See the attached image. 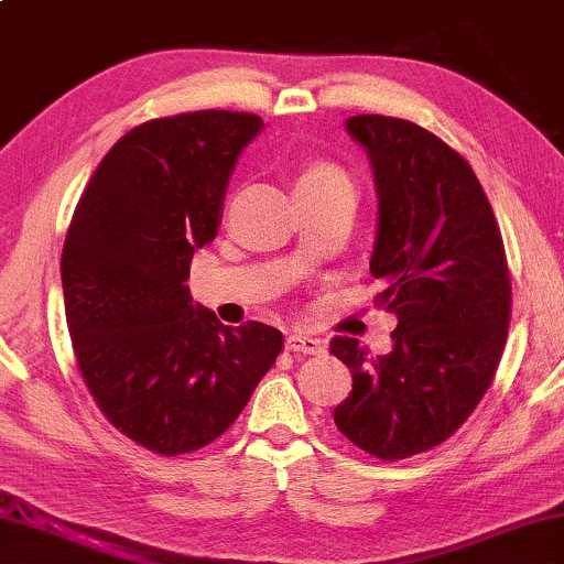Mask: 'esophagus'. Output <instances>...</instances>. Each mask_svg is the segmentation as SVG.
<instances>
[{"mask_svg": "<svg viewBox=\"0 0 564 564\" xmlns=\"http://www.w3.org/2000/svg\"><path fill=\"white\" fill-rule=\"evenodd\" d=\"M285 349L293 351V355H322L324 341L308 334H291L285 339Z\"/></svg>", "mask_w": 564, "mask_h": 564, "instance_id": "34e87169", "label": "esophagus"}]
</instances>
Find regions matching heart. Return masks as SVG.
Instances as JSON below:
<instances>
[{
  "instance_id": "obj_1",
  "label": "heart",
  "mask_w": 564,
  "mask_h": 564,
  "mask_svg": "<svg viewBox=\"0 0 564 564\" xmlns=\"http://www.w3.org/2000/svg\"><path fill=\"white\" fill-rule=\"evenodd\" d=\"M322 176H344L339 170H336L334 164H326V162H314L308 164L304 172H301L299 180H322Z\"/></svg>"
}]
</instances>
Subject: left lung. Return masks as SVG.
<instances>
[{
  "label": "left lung",
  "instance_id": "left-lung-1",
  "mask_svg": "<svg viewBox=\"0 0 564 564\" xmlns=\"http://www.w3.org/2000/svg\"><path fill=\"white\" fill-rule=\"evenodd\" d=\"M367 149L380 217L369 271L384 289L375 304L398 316L392 351L372 357L351 336L332 355L351 372L334 423L382 460L448 441L491 388L511 316L501 232L474 170L423 126L351 116Z\"/></svg>",
  "mask_w": 564,
  "mask_h": 564
}]
</instances>
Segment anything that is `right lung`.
I'll use <instances>...</instances> for the list:
<instances>
[{
  "instance_id": "1",
  "label": "right lung",
  "mask_w": 564,
  "mask_h": 564,
  "mask_svg": "<svg viewBox=\"0 0 564 564\" xmlns=\"http://www.w3.org/2000/svg\"><path fill=\"white\" fill-rule=\"evenodd\" d=\"M260 129L240 111L137 126L100 159L65 235V318L83 380L108 423L159 456L220 438L283 349L279 329L225 326L184 283Z\"/></svg>"
}]
</instances>
